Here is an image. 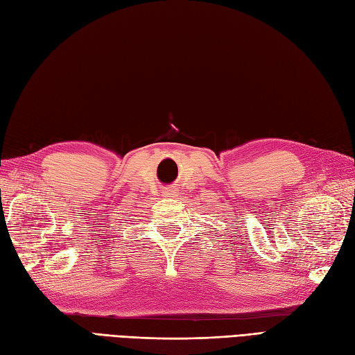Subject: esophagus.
Returning <instances> with one entry per match:
<instances>
[{"mask_svg": "<svg viewBox=\"0 0 355 355\" xmlns=\"http://www.w3.org/2000/svg\"><path fill=\"white\" fill-rule=\"evenodd\" d=\"M178 189L175 186H169V187H164V191H163V196L164 197H172V198H177L178 197Z\"/></svg>", "mask_w": 355, "mask_h": 355, "instance_id": "obj_1", "label": "esophagus"}]
</instances>
